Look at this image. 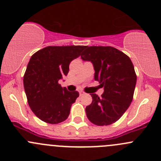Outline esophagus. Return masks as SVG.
Segmentation results:
<instances>
[{
	"mask_svg": "<svg viewBox=\"0 0 161 161\" xmlns=\"http://www.w3.org/2000/svg\"><path fill=\"white\" fill-rule=\"evenodd\" d=\"M84 95H85V92H82V91H79V96H80V97H82V96Z\"/></svg>",
	"mask_w": 161,
	"mask_h": 161,
	"instance_id": "obj_1",
	"label": "esophagus"
}]
</instances>
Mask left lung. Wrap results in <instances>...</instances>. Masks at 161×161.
Listing matches in <instances>:
<instances>
[{"mask_svg": "<svg viewBox=\"0 0 161 161\" xmlns=\"http://www.w3.org/2000/svg\"><path fill=\"white\" fill-rule=\"evenodd\" d=\"M83 61L93 64L94 79L103 87L101 97L91 94L92 103L86 108L88 119L98 126L109 125L120 119L130 106L136 74L129 56L112 47H85Z\"/></svg>", "mask_w": 161, "mask_h": 161, "instance_id": "left-lung-1", "label": "left lung"}]
</instances>
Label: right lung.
Segmentation results:
<instances>
[{"instance_id": "add662e5", "label": "right lung", "mask_w": 161, "mask_h": 161, "mask_svg": "<svg viewBox=\"0 0 161 161\" xmlns=\"http://www.w3.org/2000/svg\"><path fill=\"white\" fill-rule=\"evenodd\" d=\"M86 46H49L31 57L23 77L27 101L41 121L58 124L65 121L79 94L62 88L58 81L67 75L69 64Z\"/></svg>"}]
</instances>
